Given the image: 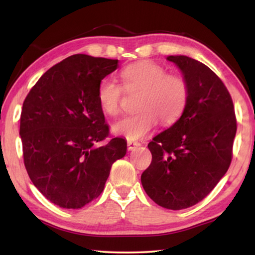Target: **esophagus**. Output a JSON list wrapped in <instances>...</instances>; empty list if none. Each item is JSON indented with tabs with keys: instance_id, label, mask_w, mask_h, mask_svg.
Listing matches in <instances>:
<instances>
[{
	"instance_id": "34e87169",
	"label": "esophagus",
	"mask_w": 255,
	"mask_h": 255,
	"mask_svg": "<svg viewBox=\"0 0 255 255\" xmlns=\"http://www.w3.org/2000/svg\"><path fill=\"white\" fill-rule=\"evenodd\" d=\"M127 146H128V149L129 150H132L137 147H139L140 143H138V141H133V140H128L127 141Z\"/></svg>"
}]
</instances>
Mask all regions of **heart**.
I'll return each instance as SVG.
<instances>
[{"label":"heart","instance_id":"b5f03b06","mask_svg":"<svg viewBox=\"0 0 255 255\" xmlns=\"http://www.w3.org/2000/svg\"><path fill=\"white\" fill-rule=\"evenodd\" d=\"M126 91L140 90L136 114L127 116L112 126V130L128 139H139L156 126L174 124L187 107L188 83L178 74H166L158 64L143 60L128 65L120 72ZM124 90L112 80H103L98 89L101 109L109 116H117L122 110Z\"/></svg>","mask_w":255,"mask_h":255}]
</instances>
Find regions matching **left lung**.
I'll use <instances>...</instances> for the list:
<instances>
[{
	"mask_svg": "<svg viewBox=\"0 0 255 255\" xmlns=\"http://www.w3.org/2000/svg\"><path fill=\"white\" fill-rule=\"evenodd\" d=\"M167 60L187 81L188 103L178 122L148 144L152 163L140 180L158 206L180 210L201 201L225 175L237 126L231 94L208 66L188 56Z\"/></svg>",
	"mask_w": 255,
	"mask_h": 255,
	"instance_id": "8db88e82",
	"label": "left lung"
}]
</instances>
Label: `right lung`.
Listing matches in <instances>:
<instances>
[{
  "label": "right lung",
  "instance_id": "right-lung-1",
  "mask_svg": "<svg viewBox=\"0 0 255 255\" xmlns=\"http://www.w3.org/2000/svg\"><path fill=\"white\" fill-rule=\"evenodd\" d=\"M118 59L76 54L50 67L25 97L20 117L23 162L50 202L79 209L101 195L124 138L109 137L98 89Z\"/></svg>",
  "mask_w": 255,
  "mask_h": 255
}]
</instances>
